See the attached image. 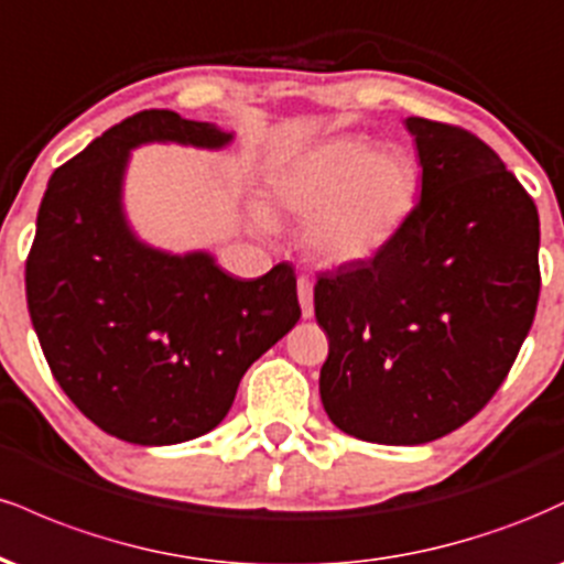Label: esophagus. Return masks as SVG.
<instances>
[{"label": "esophagus", "instance_id": "esophagus-1", "mask_svg": "<svg viewBox=\"0 0 564 564\" xmlns=\"http://www.w3.org/2000/svg\"><path fill=\"white\" fill-rule=\"evenodd\" d=\"M296 294H300V304H302V315H304V318H313V315H315L313 281H310L307 275H300V281H296Z\"/></svg>", "mask_w": 564, "mask_h": 564}]
</instances>
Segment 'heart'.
<instances>
[{"mask_svg": "<svg viewBox=\"0 0 564 564\" xmlns=\"http://www.w3.org/2000/svg\"><path fill=\"white\" fill-rule=\"evenodd\" d=\"M419 193L416 159L364 138L321 142L270 177V196L304 219V249L326 268L377 260L411 219Z\"/></svg>", "mask_w": 564, "mask_h": 564, "instance_id": "b5f03b06", "label": "heart"}]
</instances>
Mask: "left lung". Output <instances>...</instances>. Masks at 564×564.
Listing matches in <instances>:
<instances>
[{"label": "left lung", "instance_id": "left-lung-1", "mask_svg": "<svg viewBox=\"0 0 564 564\" xmlns=\"http://www.w3.org/2000/svg\"><path fill=\"white\" fill-rule=\"evenodd\" d=\"M405 127L422 200L377 260L315 283L323 408L341 432L381 445L432 443L480 413L541 291L539 209L496 151L443 121Z\"/></svg>", "mask_w": 564, "mask_h": 564}]
</instances>
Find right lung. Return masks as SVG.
I'll use <instances>...</instances> for the list:
<instances>
[{
    "instance_id": "add662e5",
    "label": "right lung",
    "mask_w": 564,
    "mask_h": 564,
    "mask_svg": "<svg viewBox=\"0 0 564 564\" xmlns=\"http://www.w3.org/2000/svg\"><path fill=\"white\" fill-rule=\"evenodd\" d=\"M223 148L232 134L174 111H140L57 166L25 260V300L50 371L89 422L134 445H174L228 416L246 368L300 321L289 262L254 281L206 251L134 238L121 212L142 142Z\"/></svg>"
}]
</instances>
